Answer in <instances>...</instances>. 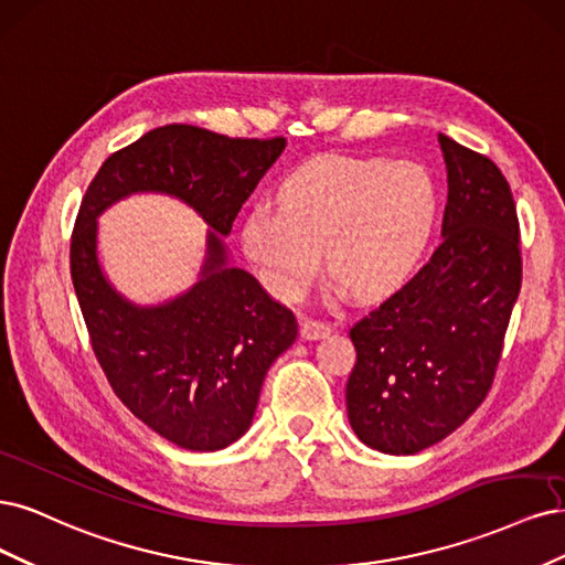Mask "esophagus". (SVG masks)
<instances>
[{"mask_svg": "<svg viewBox=\"0 0 565 565\" xmlns=\"http://www.w3.org/2000/svg\"><path fill=\"white\" fill-rule=\"evenodd\" d=\"M331 333V326L323 323V321H315V319H305L300 323V335L305 340H321Z\"/></svg>", "mask_w": 565, "mask_h": 565, "instance_id": "obj_1", "label": "esophagus"}]
</instances>
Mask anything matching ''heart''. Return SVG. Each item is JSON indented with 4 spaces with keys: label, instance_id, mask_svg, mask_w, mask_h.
<instances>
[{
    "label": "heart",
    "instance_id": "1",
    "mask_svg": "<svg viewBox=\"0 0 565 565\" xmlns=\"http://www.w3.org/2000/svg\"><path fill=\"white\" fill-rule=\"evenodd\" d=\"M436 213L439 192L423 163L319 157L284 180L279 209H250L242 244L281 300H298L317 279L323 248L340 290L382 298L420 267Z\"/></svg>",
    "mask_w": 565,
    "mask_h": 565
}]
</instances>
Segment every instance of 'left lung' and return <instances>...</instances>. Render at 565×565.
I'll use <instances>...</instances> for the list:
<instances>
[{
    "mask_svg": "<svg viewBox=\"0 0 565 565\" xmlns=\"http://www.w3.org/2000/svg\"><path fill=\"white\" fill-rule=\"evenodd\" d=\"M439 145L448 171L444 242L350 329V425L390 455L439 444L481 406L521 290L519 217L502 171L444 134Z\"/></svg>",
    "mask_w": 565,
    "mask_h": 565,
    "instance_id": "left-lung-1",
    "label": "left lung"
}]
</instances>
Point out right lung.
Returning <instances> with one entry per match:
<instances>
[{"mask_svg":"<svg viewBox=\"0 0 565 565\" xmlns=\"http://www.w3.org/2000/svg\"><path fill=\"white\" fill-rule=\"evenodd\" d=\"M284 148L286 138H227L169 124L115 152L84 194L70 269L90 344L121 404L185 450H221L242 439L269 366L298 338L294 312L234 267L225 244ZM148 191L180 198L210 225L198 281L159 306L119 295L97 258V217Z\"/></svg>","mask_w":565,"mask_h":565,"instance_id":"1","label":"right lung"}]
</instances>
